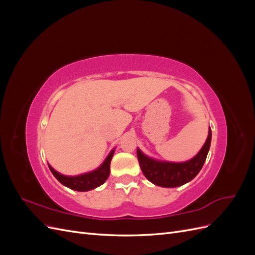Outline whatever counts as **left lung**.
Returning a JSON list of instances; mask_svg holds the SVG:
<instances>
[{
  "instance_id": "8db88e82",
  "label": "left lung",
  "mask_w": 255,
  "mask_h": 255,
  "mask_svg": "<svg viewBox=\"0 0 255 255\" xmlns=\"http://www.w3.org/2000/svg\"><path fill=\"white\" fill-rule=\"evenodd\" d=\"M212 130H208L207 139L197 155L184 163L161 161L148 157L137 149V157L141 171L151 183L161 187H177L191 181L201 170L211 146Z\"/></svg>"
}]
</instances>
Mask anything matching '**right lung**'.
Here are the masks:
<instances>
[{"label": "right lung", "instance_id": "right-lung-1", "mask_svg": "<svg viewBox=\"0 0 255 255\" xmlns=\"http://www.w3.org/2000/svg\"><path fill=\"white\" fill-rule=\"evenodd\" d=\"M114 152H115V149L111 151L109 156H107L103 161V164L99 168H97L96 170L87 172V173H83L80 175L68 176L57 172L56 170H54L50 165H49V168L51 172L53 173V175L55 176L61 184L65 185V186L76 191H88L99 187L100 185H102L107 180V177L110 176V172H111L110 166H111V160L114 155Z\"/></svg>", "mask_w": 255, "mask_h": 255}]
</instances>
